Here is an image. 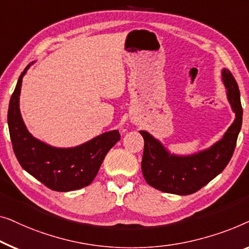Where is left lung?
Segmentation results:
<instances>
[{
  "mask_svg": "<svg viewBox=\"0 0 249 249\" xmlns=\"http://www.w3.org/2000/svg\"><path fill=\"white\" fill-rule=\"evenodd\" d=\"M221 76L236 118L222 139L210 148L190 156H177L168 151L149 132L140 131L144 139L142 173L150 186L164 193L190 195L210 183L228 164L243 123V108L239 88L231 72L222 69Z\"/></svg>",
  "mask_w": 249,
  "mask_h": 249,
  "instance_id": "8db88e82",
  "label": "left lung"
}]
</instances>
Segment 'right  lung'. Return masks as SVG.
<instances>
[{
    "mask_svg": "<svg viewBox=\"0 0 249 249\" xmlns=\"http://www.w3.org/2000/svg\"><path fill=\"white\" fill-rule=\"evenodd\" d=\"M19 76L9 104L8 125L13 151L28 174L56 192H70L88 186L97 176L107 152L121 140L117 129L105 132L73 148H56L34 138L21 117L19 100L22 78Z\"/></svg>",
    "mask_w": 249,
    "mask_h": 249,
    "instance_id": "add662e5",
    "label": "right lung"
}]
</instances>
